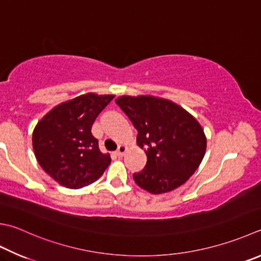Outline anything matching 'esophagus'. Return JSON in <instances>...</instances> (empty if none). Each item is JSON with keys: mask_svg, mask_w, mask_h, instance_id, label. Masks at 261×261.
Listing matches in <instances>:
<instances>
[{"mask_svg": "<svg viewBox=\"0 0 261 261\" xmlns=\"http://www.w3.org/2000/svg\"><path fill=\"white\" fill-rule=\"evenodd\" d=\"M127 150H128V146H127L126 144H120L119 146H118V150L116 151V153L118 156H122L126 153Z\"/></svg>", "mask_w": 261, "mask_h": 261, "instance_id": "obj_1", "label": "esophagus"}]
</instances>
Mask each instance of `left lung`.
<instances>
[{
  "instance_id": "left-lung-1",
  "label": "left lung",
  "mask_w": 261,
  "mask_h": 261,
  "mask_svg": "<svg viewBox=\"0 0 261 261\" xmlns=\"http://www.w3.org/2000/svg\"><path fill=\"white\" fill-rule=\"evenodd\" d=\"M137 129L144 149L145 168L133 175L135 183L152 194L183 185L202 161L207 137L200 122L177 103L153 95H122L116 100Z\"/></svg>"
}]
</instances>
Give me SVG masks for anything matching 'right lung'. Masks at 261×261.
<instances>
[{"instance_id":"1","label":"right lung","mask_w":261,"mask_h":261,"mask_svg":"<svg viewBox=\"0 0 261 261\" xmlns=\"http://www.w3.org/2000/svg\"><path fill=\"white\" fill-rule=\"evenodd\" d=\"M115 95L86 93L54 107L37 122L33 149L39 166L68 189L92 184L110 165L92 135V125Z\"/></svg>"}]
</instances>
